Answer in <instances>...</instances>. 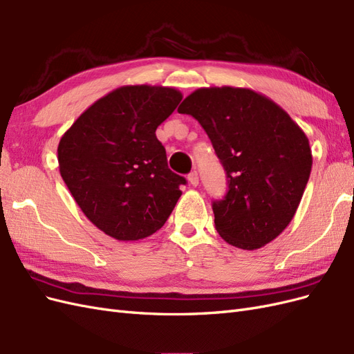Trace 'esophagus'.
<instances>
[{
	"mask_svg": "<svg viewBox=\"0 0 354 354\" xmlns=\"http://www.w3.org/2000/svg\"><path fill=\"white\" fill-rule=\"evenodd\" d=\"M187 180H189V183H190L192 186H198V185H199V176H198L196 171H194V173H190V174L187 176Z\"/></svg>",
	"mask_w": 354,
	"mask_h": 354,
	"instance_id": "esophagus-1",
	"label": "esophagus"
}]
</instances>
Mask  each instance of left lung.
I'll return each mask as SVG.
<instances>
[{"label": "left lung", "mask_w": 354, "mask_h": 354, "mask_svg": "<svg viewBox=\"0 0 354 354\" xmlns=\"http://www.w3.org/2000/svg\"><path fill=\"white\" fill-rule=\"evenodd\" d=\"M195 118L226 171L229 190L212 202L220 236L259 250L291 223L312 171L308 138L279 104L250 88H198L177 109Z\"/></svg>", "instance_id": "1"}]
</instances>
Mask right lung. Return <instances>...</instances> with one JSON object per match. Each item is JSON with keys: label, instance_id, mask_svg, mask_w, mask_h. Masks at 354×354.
Listing matches in <instances>:
<instances>
[{"label": "right lung", "instance_id": "add662e5", "mask_svg": "<svg viewBox=\"0 0 354 354\" xmlns=\"http://www.w3.org/2000/svg\"><path fill=\"white\" fill-rule=\"evenodd\" d=\"M183 95L160 85H124L94 102L62 136L60 176L95 227L138 241L164 226L186 178L173 173L156 128Z\"/></svg>", "mask_w": 354, "mask_h": 354}]
</instances>
